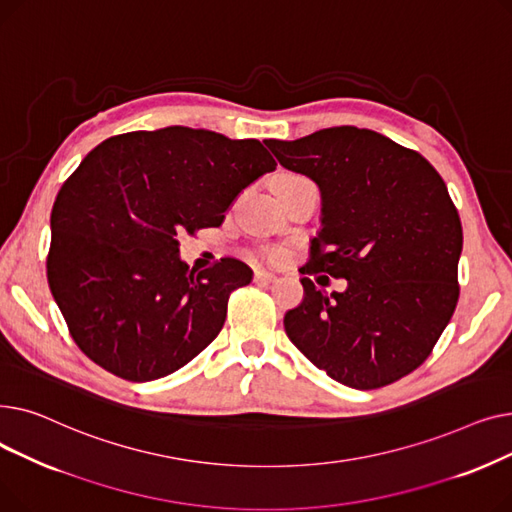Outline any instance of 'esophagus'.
Here are the masks:
<instances>
[{"mask_svg": "<svg viewBox=\"0 0 512 512\" xmlns=\"http://www.w3.org/2000/svg\"><path fill=\"white\" fill-rule=\"evenodd\" d=\"M253 280H255L257 284H270V282L276 280V274H274V272H267V270H255Z\"/></svg>", "mask_w": 512, "mask_h": 512, "instance_id": "34e87169", "label": "esophagus"}]
</instances>
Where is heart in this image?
I'll return each instance as SVG.
<instances>
[{"mask_svg": "<svg viewBox=\"0 0 512 512\" xmlns=\"http://www.w3.org/2000/svg\"><path fill=\"white\" fill-rule=\"evenodd\" d=\"M297 180H303V176L299 174H284L276 180V184H288V182H297Z\"/></svg>", "mask_w": 512, "mask_h": 512, "instance_id": "b5f03b06", "label": "heart"}]
</instances>
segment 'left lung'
<instances>
[{
  "label": "left lung",
  "instance_id": "8db88e82",
  "mask_svg": "<svg viewBox=\"0 0 512 512\" xmlns=\"http://www.w3.org/2000/svg\"><path fill=\"white\" fill-rule=\"evenodd\" d=\"M265 145L319 186L321 230L305 272L348 282L326 294L301 280L303 303L284 315L290 342L344 386L405 378L459 301L463 226L442 176L417 151L357 126Z\"/></svg>",
  "mask_w": 512,
  "mask_h": 512
}]
</instances>
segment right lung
<instances>
[{
  "label": "right lung",
  "mask_w": 512,
  "mask_h": 512,
  "mask_svg": "<svg viewBox=\"0 0 512 512\" xmlns=\"http://www.w3.org/2000/svg\"><path fill=\"white\" fill-rule=\"evenodd\" d=\"M274 170L257 139L203 128L134 130L97 145L53 203L47 255L51 294L80 351L128 382L195 359L253 272L232 257L188 270L178 238L220 226L242 188Z\"/></svg>",
  "instance_id": "add662e5"
}]
</instances>
